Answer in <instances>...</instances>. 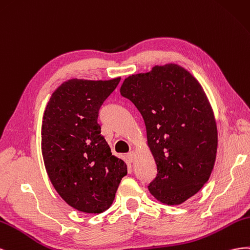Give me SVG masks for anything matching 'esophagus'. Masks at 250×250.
Wrapping results in <instances>:
<instances>
[{"label": "esophagus", "instance_id": "obj_1", "mask_svg": "<svg viewBox=\"0 0 250 250\" xmlns=\"http://www.w3.org/2000/svg\"><path fill=\"white\" fill-rule=\"evenodd\" d=\"M126 160L129 161V162H133L134 161V159H135V153L134 152H131V153H129V154H126Z\"/></svg>", "mask_w": 250, "mask_h": 250}]
</instances>
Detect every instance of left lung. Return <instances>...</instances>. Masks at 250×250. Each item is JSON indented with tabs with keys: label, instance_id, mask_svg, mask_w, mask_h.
I'll use <instances>...</instances> for the list:
<instances>
[{
	"label": "left lung",
	"instance_id": "8db88e82",
	"mask_svg": "<svg viewBox=\"0 0 250 250\" xmlns=\"http://www.w3.org/2000/svg\"><path fill=\"white\" fill-rule=\"evenodd\" d=\"M119 91L145 120L157 167L149 192L163 204H182L209 179L217 156L215 114L202 85L169 62L127 76Z\"/></svg>",
	"mask_w": 250,
	"mask_h": 250
}]
</instances>
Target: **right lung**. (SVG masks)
I'll return each instance as SVG.
<instances>
[{"mask_svg":"<svg viewBox=\"0 0 250 250\" xmlns=\"http://www.w3.org/2000/svg\"><path fill=\"white\" fill-rule=\"evenodd\" d=\"M120 77L109 81L71 78L56 89L42 124V154L50 181L71 208L101 213L115 198L126 175L101 134L98 111Z\"/></svg>","mask_w":250,"mask_h":250,"instance_id":"1","label":"right lung"}]
</instances>
